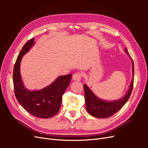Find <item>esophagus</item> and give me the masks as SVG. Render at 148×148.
<instances>
[{"label":"esophagus","mask_w":148,"mask_h":148,"mask_svg":"<svg viewBox=\"0 0 148 148\" xmlns=\"http://www.w3.org/2000/svg\"><path fill=\"white\" fill-rule=\"evenodd\" d=\"M83 74L82 72H77L73 75V79L76 81H79L82 79Z\"/></svg>","instance_id":"34e87169"}]
</instances>
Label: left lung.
<instances>
[{
	"mask_svg": "<svg viewBox=\"0 0 148 148\" xmlns=\"http://www.w3.org/2000/svg\"><path fill=\"white\" fill-rule=\"evenodd\" d=\"M125 51L130 57L127 49H125ZM131 59L133 65V76L134 77V64L132 58ZM133 80L134 78H133L128 91L124 97L122 99L114 101H106L99 99L95 95V94L88 87L86 84H84L85 102H86V108L88 112L93 117L100 119L107 118L113 115L122 108L130 97L133 87Z\"/></svg>",
	"mask_w": 148,
	"mask_h": 148,
	"instance_id": "obj_1",
	"label": "left lung"
}]
</instances>
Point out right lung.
<instances>
[{
    "mask_svg": "<svg viewBox=\"0 0 148 148\" xmlns=\"http://www.w3.org/2000/svg\"><path fill=\"white\" fill-rule=\"evenodd\" d=\"M34 44L31 39L22 47L13 68V82L16 99L23 108L35 117L47 119L53 117L59 111L62 96L69 86L72 75L69 74L58 77L51 84L39 91H29L25 88L20 75L22 57Z\"/></svg>",
    "mask_w": 148,
    "mask_h": 148,
    "instance_id": "1",
    "label": "right lung"
}]
</instances>
